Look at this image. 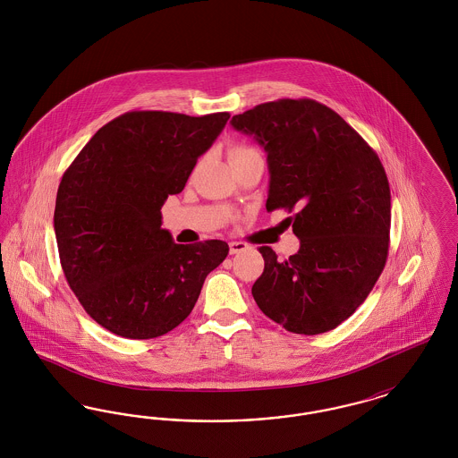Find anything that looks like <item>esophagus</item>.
<instances>
[{
	"label": "esophagus",
	"instance_id": "34e87169",
	"mask_svg": "<svg viewBox=\"0 0 458 458\" xmlns=\"http://www.w3.org/2000/svg\"><path fill=\"white\" fill-rule=\"evenodd\" d=\"M228 245H230V254H239V252H243L245 249H249V245L243 243V242H230Z\"/></svg>",
	"mask_w": 458,
	"mask_h": 458
}]
</instances>
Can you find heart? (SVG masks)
Returning <instances> with one entry per match:
<instances>
[{"label":"heart","mask_w":458,"mask_h":458,"mask_svg":"<svg viewBox=\"0 0 458 458\" xmlns=\"http://www.w3.org/2000/svg\"><path fill=\"white\" fill-rule=\"evenodd\" d=\"M250 154H259V151L254 149L252 146H247V144H235V146H232L230 151H228V156H230L232 161H233V159H239V157H243V156H250Z\"/></svg>","instance_id":"b5f03b06"}]
</instances>
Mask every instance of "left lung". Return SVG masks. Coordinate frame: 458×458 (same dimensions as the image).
<instances>
[{"mask_svg":"<svg viewBox=\"0 0 458 458\" xmlns=\"http://www.w3.org/2000/svg\"><path fill=\"white\" fill-rule=\"evenodd\" d=\"M232 127L267 153L266 209L293 213L284 221L301 239L284 261L259 247L256 304L292 333L335 329L368 299L388 259L392 196L377 154L338 113L305 98L258 105Z\"/></svg>","mask_w":458,"mask_h":458,"instance_id":"8db88e82","label":"left lung"}]
</instances>
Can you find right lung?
Listing matches in <instances>:
<instances>
[{
    "label": "right lung",
    "instance_id": "obj_1",
    "mask_svg": "<svg viewBox=\"0 0 458 458\" xmlns=\"http://www.w3.org/2000/svg\"><path fill=\"white\" fill-rule=\"evenodd\" d=\"M230 113L129 111L92 135L62 176L55 233L66 282L111 333L157 338L194 309L223 240L174 243L161 206L180 194Z\"/></svg>",
    "mask_w": 458,
    "mask_h": 458
}]
</instances>
